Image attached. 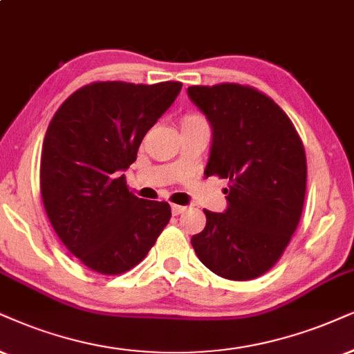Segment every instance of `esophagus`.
Here are the masks:
<instances>
[{
	"label": "esophagus",
	"instance_id": "1",
	"mask_svg": "<svg viewBox=\"0 0 354 354\" xmlns=\"http://www.w3.org/2000/svg\"><path fill=\"white\" fill-rule=\"evenodd\" d=\"M186 210V207H183V205H176V204H173L171 205V212H173V216H180V214H183Z\"/></svg>",
	"mask_w": 354,
	"mask_h": 354
}]
</instances>
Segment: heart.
Segmentation results:
<instances>
[{
    "label": "heart",
    "mask_w": 354,
    "mask_h": 354,
    "mask_svg": "<svg viewBox=\"0 0 354 354\" xmlns=\"http://www.w3.org/2000/svg\"><path fill=\"white\" fill-rule=\"evenodd\" d=\"M203 124H205V119L203 118V115H199V114H186V115H183V119H181V125H183V129H186V127H196V125H203Z\"/></svg>",
    "instance_id": "heart-1"
}]
</instances>
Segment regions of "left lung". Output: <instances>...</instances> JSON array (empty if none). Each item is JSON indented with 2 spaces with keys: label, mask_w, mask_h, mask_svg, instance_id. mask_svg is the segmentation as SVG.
<instances>
[{
  "label": "left lung",
  "mask_w": 354,
  "mask_h": 354,
  "mask_svg": "<svg viewBox=\"0 0 354 354\" xmlns=\"http://www.w3.org/2000/svg\"><path fill=\"white\" fill-rule=\"evenodd\" d=\"M187 96L212 127L204 174L229 180L227 209L204 210L205 227L191 245L217 276L254 279L276 265L301 221L307 183L302 140L288 114L252 86H189Z\"/></svg>",
  "instance_id": "obj_1"
}]
</instances>
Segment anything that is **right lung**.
Returning a JSON list of instances; mask_svg holds the SVG:
<instances>
[{
    "label": "right lung",
    "instance_id": "right-lung-1",
    "mask_svg": "<svg viewBox=\"0 0 354 354\" xmlns=\"http://www.w3.org/2000/svg\"><path fill=\"white\" fill-rule=\"evenodd\" d=\"M181 86L91 83L66 97L48 124L40 158L44 207L58 239L89 270H132L171 218L168 203L138 199L122 173Z\"/></svg>",
    "mask_w": 354,
    "mask_h": 354
}]
</instances>
